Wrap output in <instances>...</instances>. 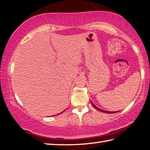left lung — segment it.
Segmentation results:
<instances>
[{
	"mask_svg": "<svg viewBox=\"0 0 150 150\" xmlns=\"http://www.w3.org/2000/svg\"><path fill=\"white\" fill-rule=\"evenodd\" d=\"M91 104H92V106H93L95 108V109H97V110H98V111H102V112H104V113H114L119 112V111H108L101 110V109H100V108H98V107H97L96 106H95V105L93 103H92L91 101Z\"/></svg>",
	"mask_w": 150,
	"mask_h": 150,
	"instance_id": "8db88e82",
	"label": "left lung"
}]
</instances>
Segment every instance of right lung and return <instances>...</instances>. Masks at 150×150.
I'll return each mask as SVG.
<instances>
[{
  "instance_id": "add662e5",
  "label": "right lung",
  "mask_w": 150,
  "mask_h": 150,
  "mask_svg": "<svg viewBox=\"0 0 150 150\" xmlns=\"http://www.w3.org/2000/svg\"><path fill=\"white\" fill-rule=\"evenodd\" d=\"M63 111H62V112H63ZM62 112H61V113H62ZM59 114H60V113H59V114H57V115H59ZM53 116H55V115H53Z\"/></svg>"
}]
</instances>
